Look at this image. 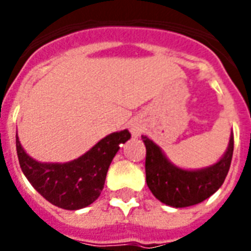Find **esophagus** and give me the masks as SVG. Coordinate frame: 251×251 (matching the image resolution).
Here are the masks:
<instances>
[{
	"label": "esophagus",
	"mask_w": 251,
	"mask_h": 251,
	"mask_svg": "<svg viewBox=\"0 0 251 251\" xmlns=\"http://www.w3.org/2000/svg\"><path fill=\"white\" fill-rule=\"evenodd\" d=\"M129 130H130L131 136H133V137L140 136V134H141V131H142L141 121H138V120L130 121V124H129Z\"/></svg>",
	"instance_id": "1"
}]
</instances>
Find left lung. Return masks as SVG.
I'll use <instances>...</instances> for the list:
<instances>
[{
	"label": "left lung",
	"mask_w": 251,
	"mask_h": 251,
	"mask_svg": "<svg viewBox=\"0 0 251 251\" xmlns=\"http://www.w3.org/2000/svg\"><path fill=\"white\" fill-rule=\"evenodd\" d=\"M142 141L147 148V184L156 199L164 204L183 208L201 203L221 188L228 174L234 151L232 131L226 152L219 161L200 169L180 168L169 161L163 149L149 137L142 136Z\"/></svg>",
	"instance_id": "left-lung-1"
}]
</instances>
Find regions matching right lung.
I'll return each instance as SVG.
<instances>
[{
  "label": "right lung",
  "mask_w": 251,
  "mask_h": 251,
  "mask_svg": "<svg viewBox=\"0 0 251 251\" xmlns=\"http://www.w3.org/2000/svg\"><path fill=\"white\" fill-rule=\"evenodd\" d=\"M129 130L111 133L90 151L68 163H40L21 147L16 133V149L23 174L39 194L63 210H80L98 199L113 158Z\"/></svg>",
  "instance_id": "add662e5"
}]
</instances>
